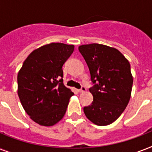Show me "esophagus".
<instances>
[{
    "label": "esophagus",
    "instance_id": "esophagus-1",
    "mask_svg": "<svg viewBox=\"0 0 152 152\" xmlns=\"http://www.w3.org/2000/svg\"><path fill=\"white\" fill-rule=\"evenodd\" d=\"M86 91H87V89H86L85 87H82V88H81V89L78 90V91L80 93H83V92H85Z\"/></svg>",
    "mask_w": 152,
    "mask_h": 152
}]
</instances>
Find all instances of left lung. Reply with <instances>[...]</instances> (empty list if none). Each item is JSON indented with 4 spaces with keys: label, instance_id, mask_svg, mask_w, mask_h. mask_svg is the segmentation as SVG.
Segmentation results:
<instances>
[{
    "label": "left lung",
    "instance_id": "8db88e82",
    "mask_svg": "<svg viewBox=\"0 0 152 152\" xmlns=\"http://www.w3.org/2000/svg\"><path fill=\"white\" fill-rule=\"evenodd\" d=\"M79 51L95 83L89 90L92 103L83 112L95 125H110L120 117L131 97L133 78L129 62L117 49L102 44L82 45Z\"/></svg>",
    "mask_w": 152,
    "mask_h": 152
}]
</instances>
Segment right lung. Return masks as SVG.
<instances>
[{
	"mask_svg": "<svg viewBox=\"0 0 152 152\" xmlns=\"http://www.w3.org/2000/svg\"><path fill=\"white\" fill-rule=\"evenodd\" d=\"M73 45L52 42L34 50L18 72V95L26 113L42 126L57 124L74 95L63 83L62 66Z\"/></svg>",
	"mask_w": 152,
	"mask_h": 152,
	"instance_id": "right-lung-1",
	"label": "right lung"
}]
</instances>
